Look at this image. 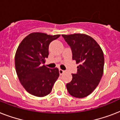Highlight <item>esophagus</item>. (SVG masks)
I'll use <instances>...</instances> for the list:
<instances>
[{
	"label": "esophagus",
	"instance_id": "1",
	"mask_svg": "<svg viewBox=\"0 0 120 120\" xmlns=\"http://www.w3.org/2000/svg\"><path fill=\"white\" fill-rule=\"evenodd\" d=\"M64 72H65L64 70H63L62 69H59V73H60V75H62Z\"/></svg>",
	"mask_w": 120,
	"mask_h": 120
}]
</instances>
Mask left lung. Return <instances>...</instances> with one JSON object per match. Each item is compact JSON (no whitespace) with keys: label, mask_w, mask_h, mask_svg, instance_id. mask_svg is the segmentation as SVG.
I'll return each mask as SVG.
<instances>
[{"label":"left lung","mask_w":120,"mask_h":120,"mask_svg":"<svg viewBox=\"0 0 120 120\" xmlns=\"http://www.w3.org/2000/svg\"><path fill=\"white\" fill-rule=\"evenodd\" d=\"M72 51V59L79 64L77 74L67 84L68 93L82 98L91 94L98 85L104 68V55L98 43L83 34L62 35Z\"/></svg>","instance_id":"8db88e82"}]
</instances>
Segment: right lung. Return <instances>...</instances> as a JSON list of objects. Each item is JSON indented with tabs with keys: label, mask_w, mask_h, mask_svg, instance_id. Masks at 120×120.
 <instances>
[{
	"label": "right lung",
	"mask_w": 120,
	"mask_h": 120,
	"mask_svg": "<svg viewBox=\"0 0 120 120\" xmlns=\"http://www.w3.org/2000/svg\"><path fill=\"white\" fill-rule=\"evenodd\" d=\"M60 35H50L33 32L23 38L15 55V66L19 81L27 92L35 97L49 95L59 77L57 68H49L44 64L51 41Z\"/></svg>",
	"instance_id": "right-lung-1"
}]
</instances>
